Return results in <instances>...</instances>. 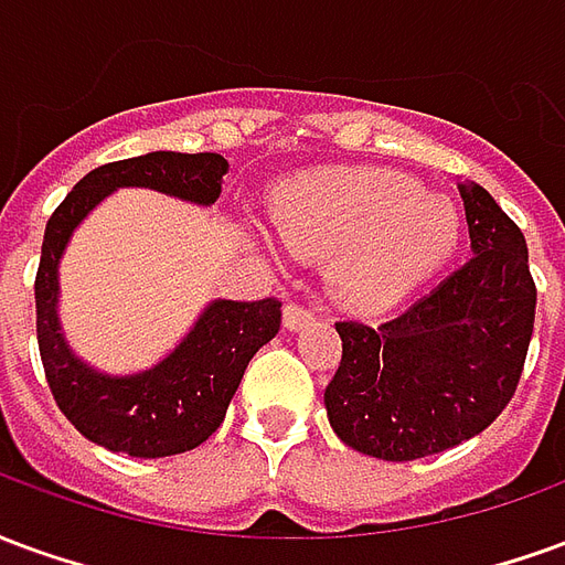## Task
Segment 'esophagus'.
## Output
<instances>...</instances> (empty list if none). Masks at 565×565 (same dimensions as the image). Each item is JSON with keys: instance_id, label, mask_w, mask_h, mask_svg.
I'll list each match as a JSON object with an SVG mask.
<instances>
[{"instance_id": "34e87169", "label": "esophagus", "mask_w": 565, "mask_h": 565, "mask_svg": "<svg viewBox=\"0 0 565 565\" xmlns=\"http://www.w3.org/2000/svg\"><path fill=\"white\" fill-rule=\"evenodd\" d=\"M311 320H315V311H311V308L299 306V302H287V306H284V327H287V330H302Z\"/></svg>"}]
</instances>
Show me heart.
Masks as SVG:
<instances>
[{
    "mask_svg": "<svg viewBox=\"0 0 565 565\" xmlns=\"http://www.w3.org/2000/svg\"><path fill=\"white\" fill-rule=\"evenodd\" d=\"M284 245L311 259H335L342 299L372 308L391 302L436 271L460 235L450 202L426 199L412 178L391 172L302 174L275 199Z\"/></svg>",
    "mask_w": 565,
    "mask_h": 565,
    "instance_id": "obj_1",
    "label": "heart"
}]
</instances>
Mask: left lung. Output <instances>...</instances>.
Wrapping results in <instances>:
<instances>
[{"instance_id":"obj_1","label":"left lung","mask_w":565,"mask_h":565,"mask_svg":"<svg viewBox=\"0 0 565 565\" xmlns=\"http://www.w3.org/2000/svg\"><path fill=\"white\" fill-rule=\"evenodd\" d=\"M457 186L475 257L396 318L335 323L342 360L323 405L335 436L379 460H420L478 436L511 403L526 363V238L484 186Z\"/></svg>"}]
</instances>
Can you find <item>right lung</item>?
I'll return each mask as SVG.
<instances>
[{"mask_svg":"<svg viewBox=\"0 0 565 565\" xmlns=\"http://www.w3.org/2000/svg\"><path fill=\"white\" fill-rule=\"evenodd\" d=\"M230 162L221 153L153 150L105 162L72 186L44 226L35 271V332L44 379L60 412L81 436L129 457H172L199 448L217 433L250 356L281 330V302H211L184 342L129 379L96 372L68 351L56 320V266L72 230L117 186H150L169 196L211 205L221 196Z\"/></svg>","mask_w":565,"mask_h":565,"instance_id":"right-lung-1","label":"right lung"}]
</instances>
